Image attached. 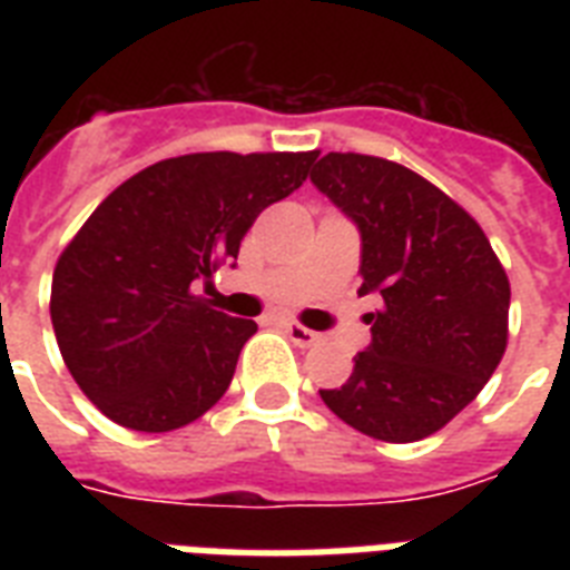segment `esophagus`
Wrapping results in <instances>:
<instances>
[{"label": "esophagus", "mask_w": 570, "mask_h": 570, "mask_svg": "<svg viewBox=\"0 0 570 570\" xmlns=\"http://www.w3.org/2000/svg\"><path fill=\"white\" fill-rule=\"evenodd\" d=\"M281 328H284L286 334H289V340H293L295 346L311 348L313 343H320V334H316V331L304 328V325H298V322H293V320L281 322Z\"/></svg>", "instance_id": "1"}]
</instances>
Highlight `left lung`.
<instances>
[{"mask_svg":"<svg viewBox=\"0 0 570 570\" xmlns=\"http://www.w3.org/2000/svg\"><path fill=\"white\" fill-rule=\"evenodd\" d=\"M311 183L361 233L373 340L322 402L357 432L411 443L443 429L494 375L509 334V277L473 218L402 165L322 156Z\"/></svg>","mask_w":570,"mask_h":570,"instance_id":"8db88e82","label":"left lung"}]
</instances>
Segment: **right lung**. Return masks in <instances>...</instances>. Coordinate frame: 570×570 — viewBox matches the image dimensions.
<instances>
[{"instance_id": "1", "label": "right lung", "mask_w": 570, "mask_h": 570, "mask_svg": "<svg viewBox=\"0 0 570 570\" xmlns=\"http://www.w3.org/2000/svg\"><path fill=\"white\" fill-rule=\"evenodd\" d=\"M311 154H189L111 191L58 257L52 328L67 370L115 423L171 432L224 396L254 320L191 295L266 206L293 195Z\"/></svg>"}]
</instances>
